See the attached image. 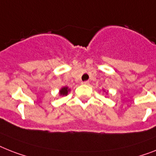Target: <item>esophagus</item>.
<instances>
[{"label":"esophagus","instance_id":"obj_1","mask_svg":"<svg viewBox=\"0 0 156 156\" xmlns=\"http://www.w3.org/2000/svg\"><path fill=\"white\" fill-rule=\"evenodd\" d=\"M82 84H83V85H89V84H90L89 81H85V82H82Z\"/></svg>","mask_w":156,"mask_h":156}]
</instances>
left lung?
Segmentation results:
<instances>
[{"instance_id": "1", "label": "left lung", "mask_w": 156, "mask_h": 156, "mask_svg": "<svg viewBox=\"0 0 156 156\" xmlns=\"http://www.w3.org/2000/svg\"><path fill=\"white\" fill-rule=\"evenodd\" d=\"M103 90V92H105V94H106V96L107 95V94H108V92H106V90Z\"/></svg>"}]
</instances>
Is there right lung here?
Masks as SVG:
<instances>
[{"mask_svg":"<svg viewBox=\"0 0 156 156\" xmlns=\"http://www.w3.org/2000/svg\"><path fill=\"white\" fill-rule=\"evenodd\" d=\"M70 88L68 87H63L59 90V96H66L70 92Z\"/></svg>","mask_w":156,"mask_h":156,"instance_id":"right-lung-1","label":"right lung"}]
</instances>
